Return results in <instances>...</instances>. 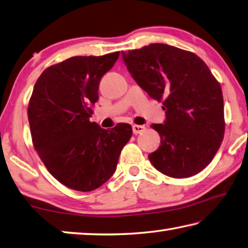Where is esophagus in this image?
Here are the masks:
<instances>
[{
  "mask_svg": "<svg viewBox=\"0 0 248 248\" xmlns=\"http://www.w3.org/2000/svg\"><path fill=\"white\" fill-rule=\"evenodd\" d=\"M145 131H146V127L144 125H133V133L135 134V135H138V134H140Z\"/></svg>",
  "mask_w": 248,
  "mask_h": 248,
  "instance_id": "34e87169",
  "label": "esophagus"
}]
</instances>
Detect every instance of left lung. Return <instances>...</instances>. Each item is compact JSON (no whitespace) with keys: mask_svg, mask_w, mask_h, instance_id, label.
<instances>
[{"mask_svg":"<svg viewBox=\"0 0 248 248\" xmlns=\"http://www.w3.org/2000/svg\"><path fill=\"white\" fill-rule=\"evenodd\" d=\"M134 79L162 102L167 119L153 124L161 145L148 158L159 172L183 179L202 171L222 144L225 122L222 89L193 52L164 43L123 53Z\"/></svg>","mask_w":248,"mask_h":248,"instance_id":"left-lung-1","label":"left lung"}]
</instances>
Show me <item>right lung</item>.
Returning a JSON list of instances; mask_svg holds the SVG:
<instances>
[{
    "label": "right lung",
    "mask_w": 248,
    "mask_h": 248,
    "mask_svg": "<svg viewBox=\"0 0 248 248\" xmlns=\"http://www.w3.org/2000/svg\"><path fill=\"white\" fill-rule=\"evenodd\" d=\"M119 55L73 56L46 68L34 84L28 104L32 145L51 175L72 189L90 192L106 183L132 137L129 124L103 129L89 120L100 80Z\"/></svg>",
    "instance_id": "1"
}]
</instances>
